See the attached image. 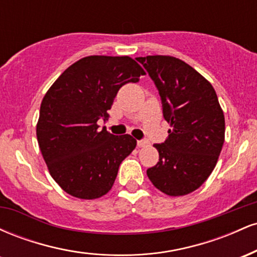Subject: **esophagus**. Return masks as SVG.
I'll return each mask as SVG.
<instances>
[{
    "instance_id": "1",
    "label": "esophagus",
    "mask_w": 257,
    "mask_h": 257,
    "mask_svg": "<svg viewBox=\"0 0 257 257\" xmlns=\"http://www.w3.org/2000/svg\"><path fill=\"white\" fill-rule=\"evenodd\" d=\"M149 145V141L147 140H138V147H144Z\"/></svg>"
}]
</instances>
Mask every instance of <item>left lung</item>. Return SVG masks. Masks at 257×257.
Instances as JSON below:
<instances>
[{"instance_id":"left-lung-1","label":"left lung","mask_w":257,"mask_h":257,"mask_svg":"<svg viewBox=\"0 0 257 257\" xmlns=\"http://www.w3.org/2000/svg\"><path fill=\"white\" fill-rule=\"evenodd\" d=\"M157 87L164 119L172 128L163 144L153 145L159 162L147 169L156 188L185 196L203 185L225 141V116L210 82L185 61L169 55L137 58Z\"/></svg>"}]
</instances>
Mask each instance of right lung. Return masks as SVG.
I'll list each match as a JSON object with an SVG mask.
<instances>
[{
	"instance_id": "1",
	"label": "right lung",
	"mask_w": 257,
	"mask_h": 257,
	"mask_svg": "<svg viewBox=\"0 0 257 257\" xmlns=\"http://www.w3.org/2000/svg\"><path fill=\"white\" fill-rule=\"evenodd\" d=\"M141 75L144 69L129 57L90 55L67 67L46 93L36 126L38 146L66 193L95 199L112 188L137 140L100 131L98 120L108 118L119 88Z\"/></svg>"
}]
</instances>
